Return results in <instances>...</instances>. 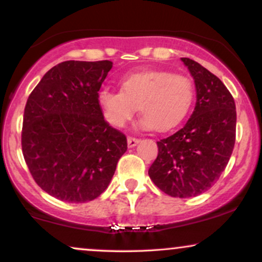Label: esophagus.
<instances>
[{
  "label": "esophagus",
  "instance_id": "1",
  "mask_svg": "<svg viewBox=\"0 0 262 262\" xmlns=\"http://www.w3.org/2000/svg\"><path fill=\"white\" fill-rule=\"evenodd\" d=\"M127 141H128L129 148H133V146H135L138 143H139V139H138V138H134V137H128Z\"/></svg>",
  "mask_w": 262,
  "mask_h": 262
}]
</instances>
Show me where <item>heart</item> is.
I'll list each match as a JSON object with an SVG mask.
<instances>
[{
  "label": "heart",
  "instance_id": "obj_1",
  "mask_svg": "<svg viewBox=\"0 0 262 262\" xmlns=\"http://www.w3.org/2000/svg\"><path fill=\"white\" fill-rule=\"evenodd\" d=\"M194 95V83L188 76L169 71H144L123 77L121 91L101 89L97 102L104 119L113 127H123L138 107L143 116L141 127L164 132L185 119Z\"/></svg>",
  "mask_w": 262,
  "mask_h": 262
}]
</instances>
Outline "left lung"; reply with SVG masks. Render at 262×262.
<instances>
[{
	"instance_id": "left-lung-1",
	"label": "left lung",
	"mask_w": 262,
	"mask_h": 262,
	"mask_svg": "<svg viewBox=\"0 0 262 262\" xmlns=\"http://www.w3.org/2000/svg\"><path fill=\"white\" fill-rule=\"evenodd\" d=\"M194 80L197 102L185 127L158 141L151 181L171 197H196L218 181L235 144L233 96L215 75L194 60L181 58Z\"/></svg>"
}]
</instances>
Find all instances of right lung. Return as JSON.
Returning a JSON list of instances; mask_svg holds the SVG:
<instances>
[{"label":"right lung","instance_id":"1","mask_svg":"<svg viewBox=\"0 0 262 262\" xmlns=\"http://www.w3.org/2000/svg\"><path fill=\"white\" fill-rule=\"evenodd\" d=\"M112 61L60 62L29 95L22 151L37 185L69 203L97 198L110 185L127 138L104 121L97 92Z\"/></svg>","mask_w":262,"mask_h":262}]
</instances>
